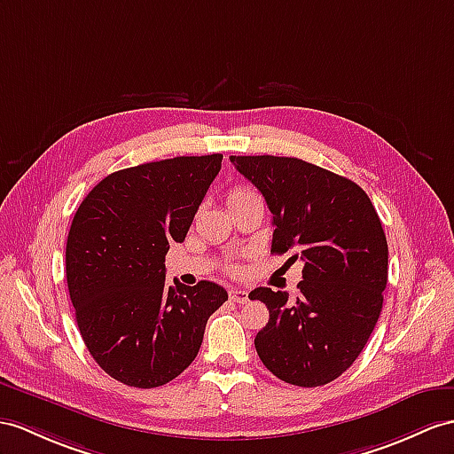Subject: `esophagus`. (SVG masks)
Returning <instances> with one entry per match:
<instances>
[{"label": "esophagus", "instance_id": "34e87169", "mask_svg": "<svg viewBox=\"0 0 454 454\" xmlns=\"http://www.w3.org/2000/svg\"><path fill=\"white\" fill-rule=\"evenodd\" d=\"M229 296H231V301L237 302V304H247L248 302V293L242 291V289H231Z\"/></svg>", "mask_w": 454, "mask_h": 454}]
</instances>
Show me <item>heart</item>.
I'll list each match as a JSON object with an SVG mask.
<instances>
[{
  "mask_svg": "<svg viewBox=\"0 0 454 454\" xmlns=\"http://www.w3.org/2000/svg\"><path fill=\"white\" fill-rule=\"evenodd\" d=\"M250 194H256V192H252L250 189H245V186H237V189H233L229 192V196H227V204H231V202H235V200H239V198H245V196H250Z\"/></svg>",
  "mask_w": 454,
  "mask_h": 454,
  "instance_id": "1",
  "label": "heart"
}]
</instances>
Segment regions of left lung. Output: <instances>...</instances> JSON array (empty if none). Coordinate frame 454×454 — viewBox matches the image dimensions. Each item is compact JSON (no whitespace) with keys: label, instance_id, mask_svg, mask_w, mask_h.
I'll use <instances>...</instances> for the list:
<instances>
[{"label":"left lung","instance_id":"1","mask_svg":"<svg viewBox=\"0 0 454 454\" xmlns=\"http://www.w3.org/2000/svg\"><path fill=\"white\" fill-rule=\"evenodd\" d=\"M273 214L271 252L294 250L302 279L289 293L258 286L270 322L254 345L273 375L298 387L337 380L378 324L389 250L378 212L356 183L298 158L231 156Z\"/></svg>","mask_w":454,"mask_h":454}]
</instances>
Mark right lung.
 I'll return each instance as SVG.
<instances>
[{"mask_svg":"<svg viewBox=\"0 0 454 454\" xmlns=\"http://www.w3.org/2000/svg\"><path fill=\"white\" fill-rule=\"evenodd\" d=\"M223 153L121 169L76 209L65 270L84 345L114 380L152 389L200 350L207 317L227 301L212 281L165 285L169 242H183Z\"/></svg>","mask_w":454,"mask_h":454,"instance_id":"1","label":"right lung"}]
</instances>
